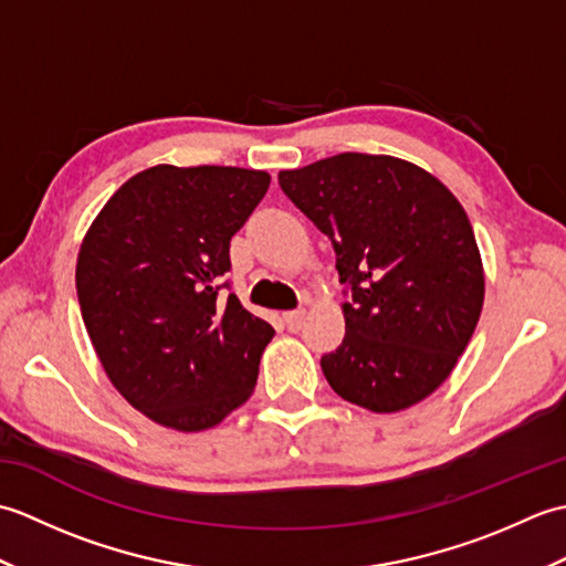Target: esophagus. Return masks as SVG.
Masks as SVG:
<instances>
[{
    "label": "esophagus",
    "mask_w": 566,
    "mask_h": 566,
    "mask_svg": "<svg viewBox=\"0 0 566 566\" xmlns=\"http://www.w3.org/2000/svg\"><path fill=\"white\" fill-rule=\"evenodd\" d=\"M304 316H306V311H304V308H298V311H286V314L282 316V318H284V326H286V331L296 333L298 328H302Z\"/></svg>",
    "instance_id": "34e87169"
}]
</instances>
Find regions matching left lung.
<instances>
[{
	"mask_svg": "<svg viewBox=\"0 0 566 566\" xmlns=\"http://www.w3.org/2000/svg\"><path fill=\"white\" fill-rule=\"evenodd\" d=\"M280 187L335 248L345 338L321 357L345 401L396 413L450 377L484 306V264L462 203L401 158L340 153Z\"/></svg>",
	"mask_w": 566,
	"mask_h": 566,
	"instance_id": "obj_1",
	"label": "left lung"
}]
</instances>
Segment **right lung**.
<instances>
[{
  "instance_id": "1",
  "label": "right lung",
  "mask_w": 566,
  "mask_h": 566,
  "mask_svg": "<svg viewBox=\"0 0 566 566\" xmlns=\"http://www.w3.org/2000/svg\"><path fill=\"white\" fill-rule=\"evenodd\" d=\"M268 187V172L245 167L155 165L84 233V328L116 391L153 423L207 430L255 391L274 328L219 290L231 238Z\"/></svg>"
}]
</instances>
